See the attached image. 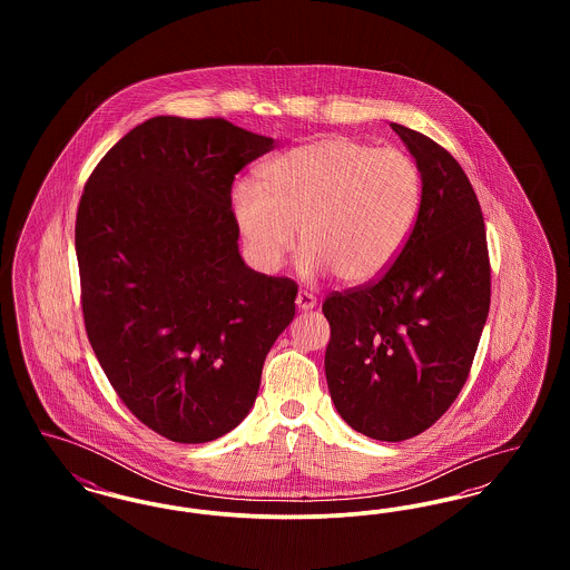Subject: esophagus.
<instances>
[{
    "mask_svg": "<svg viewBox=\"0 0 570 570\" xmlns=\"http://www.w3.org/2000/svg\"><path fill=\"white\" fill-rule=\"evenodd\" d=\"M297 307L298 309H303V312H307V309L316 307V297H314L312 293H307V291H298Z\"/></svg>",
    "mask_w": 570,
    "mask_h": 570,
    "instance_id": "34e87169",
    "label": "esophagus"
}]
</instances>
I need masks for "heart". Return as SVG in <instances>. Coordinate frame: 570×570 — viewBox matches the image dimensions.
<instances>
[{"instance_id": "b5f03b06", "label": "heart", "mask_w": 570, "mask_h": 570, "mask_svg": "<svg viewBox=\"0 0 570 570\" xmlns=\"http://www.w3.org/2000/svg\"><path fill=\"white\" fill-rule=\"evenodd\" d=\"M233 214L254 265L279 269L295 247L305 275L346 286L379 279L404 252L423 209V175L397 149L331 136L293 147L233 190Z\"/></svg>"}]
</instances>
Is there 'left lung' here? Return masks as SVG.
I'll return each instance as SVG.
<instances>
[{
  "mask_svg": "<svg viewBox=\"0 0 570 570\" xmlns=\"http://www.w3.org/2000/svg\"><path fill=\"white\" fill-rule=\"evenodd\" d=\"M423 175V209L379 279L326 295L331 400L361 434L400 442L430 430L465 384L491 298L488 235L460 163L391 124Z\"/></svg>",
  "mask_w": 570,
  "mask_h": 570,
  "instance_id": "1",
  "label": "left lung"
}]
</instances>
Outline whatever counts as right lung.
I'll use <instances>...</instances> for the list:
<instances>
[{"label":"right lung","mask_w":570,"mask_h":570,"mask_svg":"<svg viewBox=\"0 0 570 570\" xmlns=\"http://www.w3.org/2000/svg\"><path fill=\"white\" fill-rule=\"evenodd\" d=\"M273 138L222 117H154L112 145L82 190L75 245L89 344L136 419L173 442L235 430L297 282L239 256L235 175Z\"/></svg>","instance_id":"right-lung-1"}]
</instances>
